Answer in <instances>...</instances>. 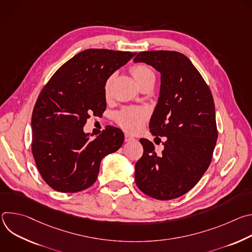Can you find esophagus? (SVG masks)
<instances>
[{
    "label": "esophagus",
    "mask_w": 252,
    "mask_h": 252,
    "mask_svg": "<svg viewBox=\"0 0 252 252\" xmlns=\"http://www.w3.org/2000/svg\"><path fill=\"white\" fill-rule=\"evenodd\" d=\"M132 139H134L133 136L129 135L128 133H126V134H125V141L127 142V141H130V140H132Z\"/></svg>",
    "instance_id": "obj_1"
}]
</instances>
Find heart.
<instances>
[{"instance_id": "b5f03b06", "label": "heart", "mask_w": 252, "mask_h": 252, "mask_svg": "<svg viewBox=\"0 0 252 252\" xmlns=\"http://www.w3.org/2000/svg\"><path fill=\"white\" fill-rule=\"evenodd\" d=\"M130 73L136 82L137 86L141 88L146 85L155 84L156 76L153 69L147 64H136L130 68ZM112 78L107 79L104 84V94L109 96L111 89ZM150 113L145 107H126L118 115V122L120 126L129 132H135L149 119Z\"/></svg>"}]
</instances>
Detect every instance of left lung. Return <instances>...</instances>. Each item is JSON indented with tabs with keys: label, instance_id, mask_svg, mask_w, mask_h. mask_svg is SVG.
<instances>
[{
	"label": "left lung",
	"instance_id": "left-lung-1",
	"mask_svg": "<svg viewBox=\"0 0 252 252\" xmlns=\"http://www.w3.org/2000/svg\"><path fill=\"white\" fill-rule=\"evenodd\" d=\"M134 63H146L160 73L158 104L152 116L153 135L166 136L160 156L152 141L140 138L143 155L135 163L134 181L147 195L160 200L190 190L208 168L218 128L211 92L184 54L141 52Z\"/></svg>",
	"mask_w": 252,
	"mask_h": 252
}]
</instances>
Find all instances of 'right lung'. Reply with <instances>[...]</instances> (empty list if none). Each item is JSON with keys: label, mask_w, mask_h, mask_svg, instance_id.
Instances as JSON below:
<instances>
[{"label": "right lung", "mask_w": 252, "mask_h": 252, "mask_svg": "<svg viewBox=\"0 0 252 252\" xmlns=\"http://www.w3.org/2000/svg\"><path fill=\"white\" fill-rule=\"evenodd\" d=\"M134 56L85 50L64 63L40 93L32 115V152L53 189L71 193L89 189L101 159L123 146L125 135L118 127L107 126L94 139L83 127L91 115L105 111V82Z\"/></svg>", "instance_id": "add662e5"}]
</instances>
